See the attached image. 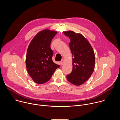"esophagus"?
<instances>
[{
  "label": "esophagus",
  "mask_w": 120,
  "mask_h": 120,
  "mask_svg": "<svg viewBox=\"0 0 120 120\" xmlns=\"http://www.w3.org/2000/svg\"><path fill=\"white\" fill-rule=\"evenodd\" d=\"M64 60H63V59H62V60H61V61L60 62V64L61 65H63V64H64Z\"/></svg>",
  "instance_id": "obj_1"
}]
</instances>
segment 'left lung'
Segmentation results:
<instances>
[{"label": "left lung", "instance_id": "8db88e82", "mask_svg": "<svg viewBox=\"0 0 120 120\" xmlns=\"http://www.w3.org/2000/svg\"><path fill=\"white\" fill-rule=\"evenodd\" d=\"M69 38V46L73 55V70L66 75L67 80L75 85H80L92 75L95 64V55L93 48L81 34L73 31L64 32Z\"/></svg>", "mask_w": 120, "mask_h": 120}]
</instances>
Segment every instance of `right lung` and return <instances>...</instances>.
I'll list each match as a JSON object with an SVG mask.
<instances>
[{"label": "right lung", "instance_id": "right-lung-1", "mask_svg": "<svg viewBox=\"0 0 120 120\" xmlns=\"http://www.w3.org/2000/svg\"><path fill=\"white\" fill-rule=\"evenodd\" d=\"M57 32L45 29L39 32L30 42L27 50L26 67L29 75L38 84L48 81L60 65L52 60L50 44Z\"/></svg>", "mask_w": 120, "mask_h": 120}]
</instances>
